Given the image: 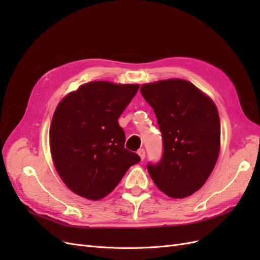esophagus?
Here are the masks:
<instances>
[{
  "mask_svg": "<svg viewBox=\"0 0 260 260\" xmlns=\"http://www.w3.org/2000/svg\"><path fill=\"white\" fill-rule=\"evenodd\" d=\"M138 155L140 156V158L143 160V159L145 158V151H144V148H140L139 151H138Z\"/></svg>",
  "mask_w": 260,
  "mask_h": 260,
  "instance_id": "obj_1",
  "label": "esophagus"
}]
</instances>
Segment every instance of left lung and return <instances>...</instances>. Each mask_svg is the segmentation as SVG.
<instances>
[{"label": "left lung", "instance_id": "1", "mask_svg": "<svg viewBox=\"0 0 260 260\" xmlns=\"http://www.w3.org/2000/svg\"><path fill=\"white\" fill-rule=\"evenodd\" d=\"M161 132L164 153L147 170L159 190L184 199L205 184L220 151V119L210 98L182 79L141 86Z\"/></svg>", "mask_w": 260, "mask_h": 260}]
</instances>
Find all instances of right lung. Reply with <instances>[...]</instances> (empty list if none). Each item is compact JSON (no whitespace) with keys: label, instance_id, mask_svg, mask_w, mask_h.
I'll use <instances>...</instances> for the list:
<instances>
[{"label":"right lung","instance_id":"right-lung-1","mask_svg":"<svg viewBox=\"0 0 260 260\" xmlns=\"http://www.w3.org/2000/svg\"><path fill=\"white\" fill-rule=\"evenodd\" d=\"M139 90L138 84L85 83L55 109L50 128L54 166L74 193L91 201L105 198L141 158L124 148L118 118Z\"/></svg>","mask_w":260,"mask_h":260}]
</instances>
